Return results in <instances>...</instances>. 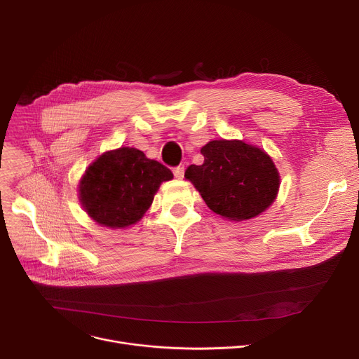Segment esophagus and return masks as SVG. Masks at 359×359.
Listing matches in <instances>:
<instances>
[{
	"instance_id": "esophagus-1",
	"label": "esophagus",
	"mask_w": 359,
	"mask_h": 359,
	"mask_svg": "<svg viewBox=\"0 0 359 359\" xmlns=\"http://www.w3.org/2000/svg\"><path fill=\"white\" fill-rule=\"evenodd\" d=\"M173 173H175V177L177 179H183L184 176V166H177L173 169Z\"/></svg>"
}]
</instances>
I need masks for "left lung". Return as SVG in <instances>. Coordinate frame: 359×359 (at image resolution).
Segmentation results:
<instances>
[{"label":"left lung","instance_id":"1","mask_svg":"<svg viewBox=\"0 0 359 359\" xmlns=\"http://www.w3.org/2000/svg\"><path fill=\"white\" fill-rule=\"evenodd\" d=\"M200 151L203 165H190L184 177L210 210L238 222L259 216L274 201L280 176L266 151L224 139L209 142Z\"/></svg>","mask_w":359,"mask_h":359}]
</instances>
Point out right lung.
Instances as JSON below:
<instances>
[{"instance_id": "1", "label": "right lung", "mask_w": 359, "mask_h": 359, "mask_svg": "<svg viewBox=\"0 0 359 359\" xmlns=\"http://www.w3.org/2000/svg\"><path fill=\"white\" fill-rule=\"evenodd\" d=\"M170 169L150 161L142 150L119 147L99 156L85 172L79 197L86 213L99 224L123 229L139 222L150 208Z\"/></svg>"}]
</instances>
